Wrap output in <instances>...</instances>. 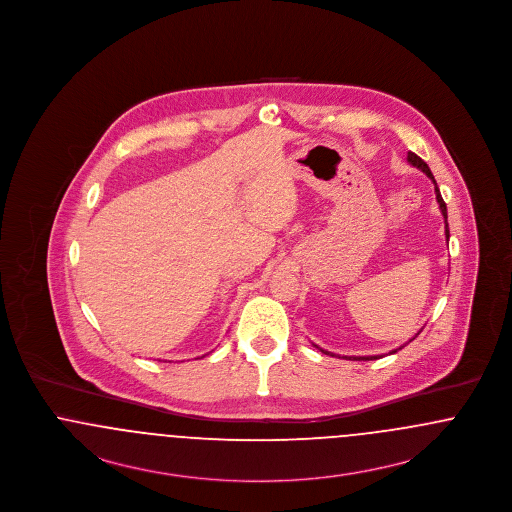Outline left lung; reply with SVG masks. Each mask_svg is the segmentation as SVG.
Returning <instances> with one entry per match:
<instances>
[{
    "label": "left lung",
    "mask_w": 512,
    "mask_h": 512,
    "mask_svg": "<svg viewBox=\"0 0 512 512\" xmlns=\"http://www.w3.org/2000/svg\"><path fill=\"white\" fill-rule=\"evenodd\" d=\"M407 159H409V163L416 167V169H420L422 172H426L432 180H434V174L430 171V167L416 155L413 151H409V155H407ZM434 184H436V180H434ZM436 199H438L439 209H441V215H443V219H445V238H447V242H449V224H447V207H445V201H443V197L439 194V188L436 186ZM405 347V345H403ZM401 349V347H399ZM324 353H328V351H324ZM391 353H397V349L395 351H391ZM351 361H374V359H378V355H374V357H349Z\"/></svg>",
    "instance_id": "8db88e82"
}]
</instances>
